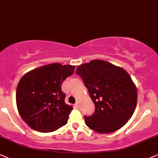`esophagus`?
<instances>
[{
    "label": "esophagus",
    "instance_id": "34e87169",
    "mask_svg": "<svg viewBox=\"0 0 158 158\" xmlns=\"http://www.w3.org/2000/svg\"><path fill=\"white\" fill-rule=\"evenodd\" d=\"M75 107L76 108H79V104L77 102H76L75 104Z\"/></svg>",
    "mask_w": 158,
    "mask_h": 158
}]
</instances>
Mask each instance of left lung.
Returning a JSON list of instances; mask_svg holds the SVG:
<instances>
[{
    "label": "left lung",
    "mask_w": 158,
    "mask_h": 158,
    "mask_svg": "<svg viewBox=\"0 0 158 158\" xmlns=\"http://www.w3.org/2000/svg\"><path fill=\"white\" fill-rule=\"evenodd\" d=\"M81 76L95 106L85 116V123L98 133H110L122 127L133 116L137 104V89L122 68L102 60L80 65Z\"/></svg>",
    "instance_id": "1"
}]
</instances>
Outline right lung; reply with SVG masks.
<instances>
[{
    "mask_svg": "<svg viewBox=\"0 0 158 158\" xmlns=\"http://www.w3.org/2000/svg\"><path fill=\"white\" fill-rule=\"evenodd\" d=\"M74 70L75 66L54 63L33 69L20 79L16 91L17 109L33 130L49 133L67 123L73 108L64 102L61 84Z\"/></svg>",
    "mask_w": 158,
    "mask_h": 158,
    "instance_id": "right-lung-1",
    "label": "right lung"
}]
</instances>
